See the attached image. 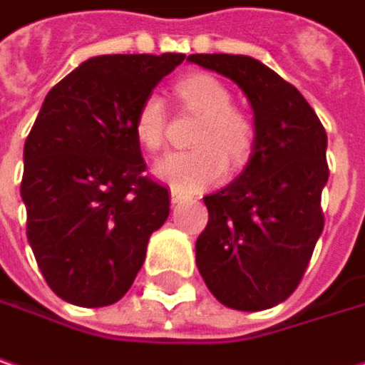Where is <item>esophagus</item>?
Masks as SVG:
<instances>
[{
	"instance_id": "34e87169",
	"label": "esophagus",
	"mask_w": 365,
	"mask_h": 365,
	"mask_svg": "<svg viewBox=\"0 0 365 365\" xmlns=\"http://www.w3.org/2000/svg\"><path fill=\"white\" fill-rule=\"evenodd\" d=\"M183 198H187V196H185V194H183V192H180V190H175V187H173V190H171V204L182 202Z\"/></svg>"
}]
</instances>
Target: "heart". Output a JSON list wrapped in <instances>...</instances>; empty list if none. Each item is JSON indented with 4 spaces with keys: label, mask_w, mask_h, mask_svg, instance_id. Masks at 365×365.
Masks as SVG:
<instances>
[{
    "label": "heart",
    "mask_w": 365,
    "mask_h": 365,
    "mask_svg": "<svg viewBox=\"0 0 365 365\" xmlns=\"http://www.w3.org/2000/svg\"><path fill=\"white\" fill-rule=\"evenodd\" d=\"M175 93L185 107L202 113V119L192 138L198 144L196 148L169 153L155 165V173L163 182L192 192L221 180L227 159L235 169L246 165L256 130L252 119L231 105L233 97L225 84L215 76L198 72L178 80ZM134 134L146 150H161L167 134V111L161 97L148 95L140 103Z\"/></svg>",
    "instance_id": "heart-1"
}]
</instances>
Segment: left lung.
Instances as JSON below:
<instances>
[{
    "label": "left lung",
    "instance_id": "left-lung-1",
    "mask_svg": "<svg viewBox=\"0 0 365 365\" xmlns=\"http://www.w3.org/2000/svg\"><path fill=\"white\" fill-rule=\"evenodd\" d=\"M187 59L244 91L256 130L242 175L204 196L208 223L196 242V264L223 306L267 310L297 289L324 229L327 132L302 93L258 59L227 53Z\"/></svg>",
    "mask_w": 365,
    "mask_h": 365
}]
</instances>
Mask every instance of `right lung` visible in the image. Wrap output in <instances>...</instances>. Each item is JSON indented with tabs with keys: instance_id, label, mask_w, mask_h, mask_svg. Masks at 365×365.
<instances>
[{
	"instance_id": "add662e5",
	"label": "right lung",
	"mask_w": 365,
	"mask_h": 365,
	"mask_svg": "<svg viewBox=\"0 0 365 365\" xmlns=\"http://www.w3.org/2000/svg\"><path fill=\"white\" fill-rule=\"evenodd\" d=\"M185 55H98L47 93L24 144L26 237L61 299L101 308L121 299L169 217L134 134L140 103Z\"/></svg>"
}]
</instances>
